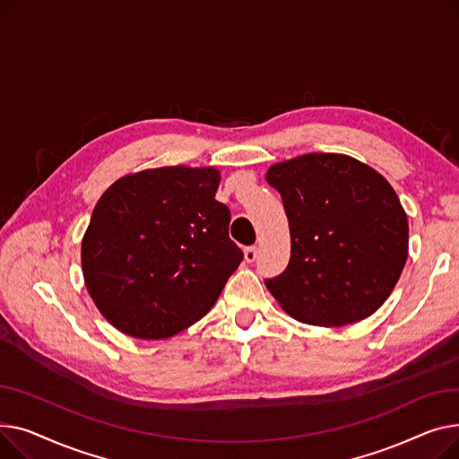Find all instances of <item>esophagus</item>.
Listing matches in <instances>:
<instances>
[{"label": "esophagus", "mask_w": 459, "mask_h": 459, "mask_svg": "<svg viewBox=\"0 0 459 459\" xmlns=\"http://www.w3.org/2000/svg\"><path fill=\"white\" fill-rule=\"evenodd\" d=\"M257 254H259L257 247H248V248H245V259H247V263H254V261L257 259Z\"/></svg>", "instance_id": "34e87169"}]
</instances>
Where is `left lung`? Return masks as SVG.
Wrapping results in <instances>:
<instances>
[{"label": "left lung", "instance_id": "left-lung-1", "mask_svg": "<svg viewBox=\"0 0 459 459\" xmlns=\"http://www.w3.org/2000/svg\"><path fill=\"white\" fill-rule=\"evenodd\" d=\"M290 231L285 271L266 289L296 320L354 325L389 299L408 259V217L389 181L341 153L273 165Z\"/></svg>", "mask_w": 459, "mask_h": 459}]
</instances>
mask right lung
Wrapping results in <instances>:
<instances>
[{"instance_id": "add662e5", "label": "right lung", "mask_w": 459, "mask_h": 459, "mask_svg": "<svg viewBox=\"0 0 459 459\" xmlns=\"http://www.w3.org/2000/svg\"><path fill=\"white\" fill-rule=\"evenodd\" d=\"M217 169L163 167L115 181L81 242V266L100 313L126 335L167 339L219 300L242 261L231 212L214 200Z\"/></svg>"}]
</instances>
